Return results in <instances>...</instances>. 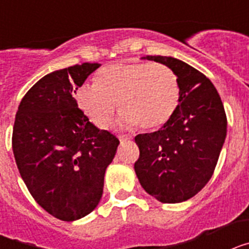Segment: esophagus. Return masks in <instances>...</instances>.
I'll return each mask as SVG.
<instances>
[{
	"mask_svg": "<svg viewBox=\"0 0 249 249\" xmlns=\"http://www.w3.org/2000/svg\"><path fill=\"white\" fill-rule=\"evenodd\" d=\"M132 140V136H120V142L123 143V142H126V141Z\"/></svg>",
	"mask_w": 249,
	"mask_h": 249,
	"instance_id": "esophagus-1",
	"label": "esophagus"
}]
</instances>
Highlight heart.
I'll return each mask as SVG.
<instances>
[{
  "label": "heart",
  "mask_w": 249,
  "mask_h": 249,
  "mask_svg": "<svg viewBox=\"0 0 249 249\" xmlns=\"http://www.w3.org/2000/svg\"><path fill=\"white\" fill-rule=\"evenodd\" d=\"M76 100L94 126L106 129L116 107L123 127L158 128L173 117L181 100V86L173 70L151 62H126L102 68L96 83H85Z\"/></svg>",
  "instance_id": "b5f03b06"
}]
</instances>
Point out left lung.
I'll return each mask as SVG.
<instances>
[{
  "mask_svg": "<svg viewBox=\"0 0 249 249\" xmlns=\"http://www.w3.org/2000/svg\"><path fill=\"white\" fill-rule=\"evenodd\" d=\"M176 72L181 100L173 117L152 133L135 137L141 186L162 203L192 198L210 181L227 135L218 92L203 73L171 56H146Z\"/></svg>",
  "mask_w": 249,
  "mask_h": 249,
  "instance_id": "1",
  "label": "left lung"
}]
</instances>
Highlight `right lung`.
<instances>
[{"label": "right lung", "mask_w": 249, "mask_h": 249, "mask_svg": "<svg viewBox=\"0 0 249 249\" xmlns=\"http://www.w3.org/2000/svg\"><path fill=\"white\" fill-rule=\"evenodd\" d=\"M100 63L51 72L22 98L12 133L17 168L35 201L61 221L89 214L120 141L78 108L74 93Z\"/></svg>", "instance_id": "obj_1"}]
</instances>
